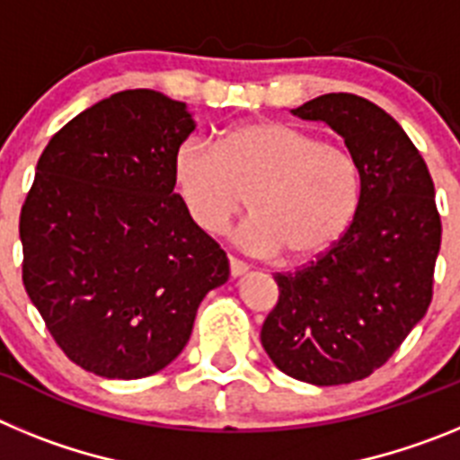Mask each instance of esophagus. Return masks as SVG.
<instances>
[{"instance_id":"obj_1","label":"esophagus","mask_w":460,"mask_h":460,"mask_svg":"<svg viewBox=\"0 0 460 460\" xmlns=\"http://www.w3.org/2000/svg\"><path fill=\"white\" fill-rule=\"evenodd\" d=\"M246 271H249V267L243 265V262H239V260L230 258V276H233V279H239V276H243Z\"/></svg>"}]
</instances>
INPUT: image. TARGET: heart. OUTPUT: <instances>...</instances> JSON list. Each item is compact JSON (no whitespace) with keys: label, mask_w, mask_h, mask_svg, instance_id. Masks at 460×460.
Returning a JSON list of instances; mask_svg holds the SVG:
<instances>
[{"label":"heart","mask_w":460,"mask_h":460,"mask_svg":"<svg viewBox=\"0 0 460 460\" xmlns=\"http://www.w3.org/2000/svg\"><path fill=\"white\" fill-rule=\"evenodd\" d=\"M172 181L190 221L205 234H221L243 207L251 217L234 242L246 253L290 262L324 253L348 230L359 207L355 158L318 136L260 119L234 126L211 149L181 142L172 158Z\"/></svg>","instance_id":"heart-1"}]
</instances>
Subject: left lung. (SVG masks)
Wrapping results in <instances>:
<instances>
[{"label":"left lung","instance_id":"8db88e82","mask_svg":"<svg viewBox=\"0 0 460 460\" xmlns=\"http://www.w3.org/2000/svg\"><path fill=\"white\" fill-rule=\"evenodd\" d=\"M290 112L343 137L361 198L332 249L274 276L279 304L260 341L286 376L348 385L380 368L429 311L442 237L436 189L401 124L371 101L324 93Z\"/></svg>","mask_w":460,"mask_h":460}]
</instances>
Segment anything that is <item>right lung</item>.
Returning <instances> with one entry per match:
<instances>
[{
	"label": "right lung",
	"instance_id": "right-lung-1",
	"mask_svg": "<svg viewBox=\"0 0 460 460\" xmlns=\"http://www.w3.org/2000/svg\"><path fill=\"white\" fill-rule=\"evenodd\" d=\"M189 105L126 89L73 117L36 165L20 214L22 280L73 364L136 380L180 357L195 313L230 276L174 193Z\"/></svg>",
	"mask_w": 460,
	"mask_h": 460
}]
</instances>
